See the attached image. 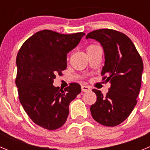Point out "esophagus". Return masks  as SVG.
I'll return each instance as SVG.
<instances>
[{
  "instance_id": "obj_1",
  "label": "esophagus",
  "mask_w": 150,
  "mask_h": 150,
  "mask_svg": "<svg viewBox=\"0 0 150 150\" xmlns=\"http://www.w3.org/2000/svg\"><path fill=\"white\" fill-rule=\"evenodd\" d=\"M82 91H89L90 90H91V88H90L89 86H85V85H83V86H82Z\"/></svg>"
}]
</instances>
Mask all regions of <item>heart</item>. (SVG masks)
Returning <instances> with one entry per match:
<instances>
[{
	"label": "heart",
	"mask_w": 150,
	"mask_h": 150,
	"mask_svg": "<svg viewBox=\"0 0 150 150\" xmlns=\"http://www.w3.org/2000/svg\"><path fill=\"white\" fill-rule=\"evenodd\" d=\"M95 46H96V45H94V44L88 45V46H87V47H86V50H90V49L93 48V47H95Z\"/></svg>",
	"instance_id": "b5f03b06"
}]
</instances>
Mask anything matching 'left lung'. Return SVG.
Returning a JSON list of instances; mask_svg holds the SVG:
<instances>
[{
  "instance_id": "8db88e82",
  "label": "left lung",
  "mask_w": 150,
  "mask_h": 150,
  "mask_svg": "<svg viewBox=\"0 0 150 150\" xmlns=\"http://www.w3.org/2000/svg\"><path fill=\"white\" fill-rule=\"evenodd\" d=\"M100 42L105 55L102 80L111 86L105 96L92 89L97 100L90 107L94 120L105 126L121 124L129 116L137 104L141 86L144 64L131 39L123 33L101 28L88 33L86 39Z\"/></svg>"
}]
</instances>
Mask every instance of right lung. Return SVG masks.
Segmentation results:
<instances>
[{"instance_id":"1","label":"right lung","mask_w":150,"mask_h":150,"mask_svg":"<svg viewBox=\"0 0 150 150\" xmlns=\"http://www.w3.org/2000/svg\"><path fill=\"white\" fill-rule=\"evenodd\" d=\"M85 33L62 34L40 30L21 46L16 57V84L24 110L35 124L47 130L61 128L67 119L69 104L81 91L71 83L64 89L53 86L54 79L67 68V54Z\"/></svg>"}]
</instances>
